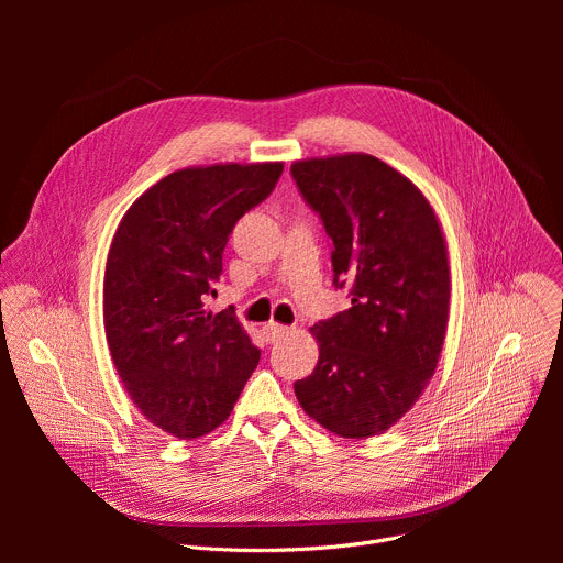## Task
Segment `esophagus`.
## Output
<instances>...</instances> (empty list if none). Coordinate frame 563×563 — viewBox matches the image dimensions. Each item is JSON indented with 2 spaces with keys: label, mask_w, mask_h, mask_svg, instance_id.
Instances as JSON below:
<instances>
[{
  "label": "esophagus",
  "mask_w": 563,
  "mask_h": 563,
  "mask_svg": "<svg viewBox=\"0 0 563 563\" xmlns=\"http://www.w3.org/2000/svg\"><path fill=\"white\" fill-rule=\"evenodd\" d=\"M263 334H265V339L269 341V343H274V341H278V339H283L285 334H289V328L287 325H280V323H267L265 328H263Z\"/></svg>",
  "instance_id": "1"
}]
</instances>
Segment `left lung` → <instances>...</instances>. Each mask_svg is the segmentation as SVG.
Listing matches in <instances>:
<instances>
[{"instance_id": "obj_1", "label": "left lung", "mask_w": 563, "mask_h": 563, "mask_svg": "<svg viewBox=\"0 0 563 563\" xmlns=\"http://www.w3.org/2000/svg\"><path fill=\"white\" fill-rule=\"evenodd\" d=\"M291 176L332 238L334 285L352 307L309 332L313 372L300 408L343 439L389 430L437 372L450 316L441 222L421 189L367 153L296 159Z\"/></svg>"}]
</instances>
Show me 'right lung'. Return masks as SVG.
Here are the masks:
<instances>
[{
    "instance_id": "obj_1",
    "label": "right lung",
    "mask_w": 563,
    "mask_h": 563,
    "mask_svg": "<svg viewBox=\"0 0 563 563\" xmlns=\"http://www.w3.org/2000/svg\"><path fill=\"white\" fill-rule=\"evenodd\" d=\"M283 163L187 167L122 216L104 269V332L135 408L191 441L222 426L261 361L233 311L202 309L233 224L276 187Z\"/></svg>"
}]
</instances>
